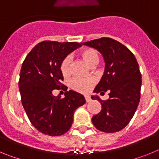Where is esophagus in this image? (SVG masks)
Instances as JSON below:
<instances>
[{
    "mask_svg": "<svg viewBox=\"0 0 159 159\" xmlns=\"http://www.w3.org/2000/svg\"><path fill=\"white\" fill-rule=\"evenodd\" d=\"M84 98H85V100H86L87 102H88L91 101V98H90V96H88V95H85V97H84Z\"/></svg>",
    "mask_w": 159,
    "mask_h": 159,
    "instance_id": "obj_1",
    "label": "esophagus"
}]
</instances>
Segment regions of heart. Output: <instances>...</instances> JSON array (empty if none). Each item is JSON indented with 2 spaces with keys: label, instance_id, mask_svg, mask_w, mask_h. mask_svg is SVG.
I'll return each instance as SVG.
<instances>
[{
  "label": "heart",
  "instance_id": "b5f03b06",
  "mask_svg": "<svg viewBox=\"0 0 159 159\" xmlns=\"http://www.w3.org/2000/svg\"><path fill=\"white\" fill-rule=\"evenodd\" d=\"M80 57L90 66H94L99 62V56L98 52L94 48H88L83 49L80 52ZM71 57H65L60 64V70L64 77L69 76L71 74ZM71 88L75 92L88 93L95 85V80L92 77L75 78L71 81Z\"/></svg>",
  "mask_w": 159,
  "mask_h": 159
}]
</instances>
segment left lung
Listing matches in <instances>:
<instances>
[{
    "instance_id": "obj_1",
    "label": "left lung",
    "mask_w": 159,
    "mask_h": 159,
    "mask_svg": "<svg viewBox=\"0 0 159 159\" xmlns=\"http://www.w3.org/2000/svg\"><path fill=\"white\" fill-rule=\"evenodd\" d=\"M100 52L105 60V71L94 92H109V99L98 96L92 99L100 102L102 109L92 117L95 128L114 133L124 128L134 116L139 103L142 77L134 54L125 45L109 37L82 43Z\"/></svg>"
}]
</instances>
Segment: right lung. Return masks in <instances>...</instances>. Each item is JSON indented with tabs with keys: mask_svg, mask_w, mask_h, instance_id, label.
Instances as JSON below:
<instances>
[{
	"mask_svg": "<svg viewBox=\"0 0 159 159\" xmlns=\"http://www.w3.org/2000/svg\"><path fill=\"white\" fill-rule=\"evenodd\" d=\"M80 46L76 42L43 40L22 64L19 79L22 105L33 127L46 135L60 136L68 131L74 111L86 102L80 94L67 92L60 70L61 60ZM55 89L65 90L66 97H54Z\"/></svg>",
	"mask_w": 159,
	"mask_h": 159,
	"instance_id": "1",
	"label": "right lung"
}]
</instances>
